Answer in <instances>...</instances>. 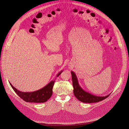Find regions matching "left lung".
<instances>
[{"mask_svg":"<svg viewBox=\"0 0 129 129\" xmlns=\"http://www.w3.org/2000/svg\"><path fill=\"white\" fill-rule=\"evenodd\" d=\"M74 96L78 100L84 103H97L107 98L110 94L106 96H97L84 90L79 85L77 75L73 71H71Z\"/></svg>","mask_w":129,"mask_h":129,"instance_id":"8db88e82","label":"left lung"}]
</instances>
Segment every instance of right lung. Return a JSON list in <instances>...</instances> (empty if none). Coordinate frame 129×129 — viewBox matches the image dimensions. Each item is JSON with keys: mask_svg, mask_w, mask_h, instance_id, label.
<instances>
[{"mask_svg": "<svg viewBox=\"0 0 129 129\" xmlns=\"http://www.w3.org/2000/svg\"><path fill=\"white\" fill-rule=\"evenodd\" d=\"M63 71H61L56 77L58 76ZM55 81H51L47 84L45 87L39 90L33 92H22L19 91L15 87H13L12 84L9 82L12 88L13 89L18 96L22 98L26 102L28 103H45L47 102L51 96L52 94V88L54 85Z\"/></svg>", "mask_w": 129, "mask_h": 129, "instance_id": "add662e5", "label": "right lung"}]
</instances>
